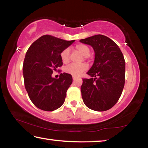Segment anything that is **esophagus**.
<instances>
[{
    "label": "esophagus",
    "instance_id": "obj_1",
    "mask_svg": "<svg viewBox=\"0 0 148 148\" xmlns=\"http://www.w3.org/2000/svg\"><path fill=\"white\" fill-rule=\"evenodd\" d=\"M75 78H76V77H75V76H72V79H73V80H74Z\"/></svg>",
    "mask_w": 148,
    "mask_h": 148
}]
</instances>
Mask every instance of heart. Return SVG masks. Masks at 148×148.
I'll return each mask as SVG.
<instances>
[{"instance_id":"obj_1","label":"heart","mask_w":148,"mask_h":148,"mask_svg":"<svg viewBox=\"0 0 148 148\" xmlns=\"http://www.w3.org/2000/svg\"><path fill=\"white\" fill-rule=\"evenodd\" d=\"M75 48L77 51H79L82 56L87 57L90 53L89 47L85 44H77ZM61 58L64 63H68L70 61V50L69 49H65L61 52ZM87 69V65L86 63L81 64H71L65 68V72L66 73L71 74L73 76H78L84 71Z\"/></svg>"}]
</instances>
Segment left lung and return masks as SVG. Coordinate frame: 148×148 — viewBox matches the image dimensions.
Listing matches in <instances>:
<instances>
[{
	"mask_svg": "<svg viewBox=\"0 0 148 148\" xmlns=\"http://www.w3.org/2000/svg\"><path fill=\"white\" fill-rule=\"evenodd\" d=\"M80 42L94 49L95 60L87 72L91 77L83 79L82 97L87 107L103 112L113 107L121 95L125 85V62L119 46L108 37L97 34Z\"/></svg>",
	"mask_w": 148,
	"mask_h": 148,
	"instance_id": "1",
	"label": "left lung"
}]
</instances>
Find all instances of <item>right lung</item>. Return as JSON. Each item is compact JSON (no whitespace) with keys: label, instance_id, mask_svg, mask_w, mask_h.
<instances>
[{"label":"right lung","instance_id":"right-lung-1","mask_svg":"<svg viewBox=\"0 0 148 148\" xmlns=\"http://www.w3.org/2000/svg\"><path fill=\"white\" fill-rule=\"evenodd\" d=\"M74 41L44 35L27 50L23 66L25 87L31 101L39 109L53 111L63 104L72 76L64 72L56 79L51 74L62 65L61 52Z\"/></svg>","mask_w":148,"mask_h":148}]
</instances>
